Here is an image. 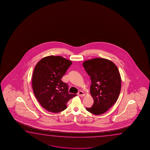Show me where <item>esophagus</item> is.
<instances>
[{
  "mask_svg": "<svg viewBox=\"0 0 150 150\" xmlns=\"http://www.w3.org/2000/svg\"><path fill=\"white\" fill-rule=\"evenodd\" d=\"M78 95L80 97H83V96H85V94H84L83 92L82 91H79V92L78 93Z\"/></svg>",
  "mask_w": 150,
  "mask_h": 150,
  "instance_id": "34e87169",
  "label": "esophagus"
}]
</instances>
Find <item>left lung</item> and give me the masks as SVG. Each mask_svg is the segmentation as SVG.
Returning a JSON list of instances; mask_svg holds the SVG:
<instances>
[{
  "mask_svg": "<svg viewBox=\"0 0 150 150\" xmlns=\"http://www.w3.org/2000/svg\"><path fill=\"white\" fill-rule=\"evenodd\" d=\"M83 66L90 76V93L94 100L89 112L100 115L107 112L117 101L121 91V79L115 64L109 60L97 58L84 61Z\"/></svg>",
  "mask_w": 150,
  "mask_h": 150,
  "instance_id": "8db88e82",
  "label": "left lung"
}]
</instances>
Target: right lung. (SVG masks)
Instances as JSON below:
<instances>
[{
    "label": "right lung",
    "instance_id": "1",
    "mask_svg": "<svg viewBox=\"0 0 150 150\" xmlns=\"http://www.w3.org/2000/svg\"><path fill=\"white\" fill-rule=\"evenodd\" d=\"M72 61L60 56H49L41 59L33 70V93L41 105L49 112L58 113L67 108V102L76 97L70 94L68 85L61 79Z\"/></svg>",
    "mask_w": 150,
    "mask_h": 150
}]
</instances>
